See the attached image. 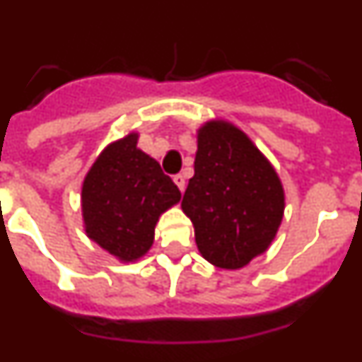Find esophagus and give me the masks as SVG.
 <instances>
[{
	"label": "esophagus",
	"instance_id": "obj_1",
	"mask_svg": "<svg viewBox=\"0 0 362 362\" xmlns=\"http://www.w3.org/2000/svg\"><path fill=\"white\" fill-rule=\"evenodd\" d=\"M174 183L177 185V188H179V190H181V194H183V192H185V187H187V181H185L183 175H181V174L174 175Z\"/></svg>",
	"mask_w": 362,
	"mask_h": 362
}]
</instances>
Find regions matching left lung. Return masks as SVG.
<instances>
[{
  "label": "left lung",
  "mask_w": 362,
  "mask_h": 362,
  "mask_svg": "<svg viewBox=\"0 0 362 362\" xmlns=\"http://www.w3.org/2000/svg\"><path fill=\"white\" fill-rule=\"evenodd\" d=\"M181 209L199 254L223 270H239L264 254L284 216L279 174L239 127L210 119L197 129L194 177Z\"/></svg>",
  "instance_id": "left-lung-1"
}]
</instances>
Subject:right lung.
<instances>
[{
  "instance_id": "add662e5",
  "label": "right lung",
  "mask_w": 362,
  "mask_h": 362,
  "mask_svg": "<svg viewBox=\"0 0 362 362\" xmlns=\"http://www.w3.org/2000/svg\"><path fill=\"white\" fill-rule=\"evenodd\" d=\"M139 134L108 143L81 185L86 238L119 263L148 254L159 217L181 201V192L148 153L137 148Z\"/></svg>"
}]
</instances>
